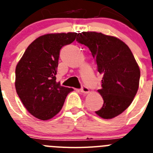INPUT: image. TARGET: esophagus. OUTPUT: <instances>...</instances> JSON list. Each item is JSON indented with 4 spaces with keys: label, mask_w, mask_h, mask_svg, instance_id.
Here are the masks:
<instances>
[{
    "label": "esophagus",
    "mask_w": 153,
    "mask_h": 153,
    "mask_svg": "<svg viewBox=\"0 0 153 153\" xmlns=\"http://www.w3.org/2000/svg\"><path fill=\"white\" fill-rule=\"evenodd\" d=\"M81 91L83 93H88L89 92V88L85 85H82V88H81Z\"/></svg>",
    "instance_id": "1"
}]
</instances>
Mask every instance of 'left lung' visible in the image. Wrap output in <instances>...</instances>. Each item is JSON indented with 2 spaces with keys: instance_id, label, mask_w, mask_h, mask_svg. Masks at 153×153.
Wrapping results in <instances>:
<instances>
[{
  "instance_id": "8db88e82",
  "label": "left lung",
  "mask_w": 153,
  "mask_h": 153,
  "mask_svg": "<svg viewBox=\"0 0 153 153\" xmlns=\"http://www.w3.org/2000/svg\"><path fill=\"white\" fill-rule=\"evenodd\" d=\"M76 41L89 48L102 74L98 90L104 103L95 113L110 119L120 115L133 101L139 88L140 70L127 45L115 37L88 31L78 34Z\"/></svg>"
}]
</instances>
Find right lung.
<instances>
[{
  "mask_svg": "<svg viewBox=\"0 0 153 153\" xmlns=\"http://www.w3.org/2000/svg\"><path fill=\"white\" fill-rule=\"evenodd\" d=\"M77 33L48 34L29 45L16 66L15 88L26 109L35 118L48 120L61 111L72 88L56 82L60 50L72 43Z\"/></svg>",
  "mask_w": 153,
  "mask_h": 153,
  "instance_id": "add662e5",
  "label": "right lung"
}]
</instances>
